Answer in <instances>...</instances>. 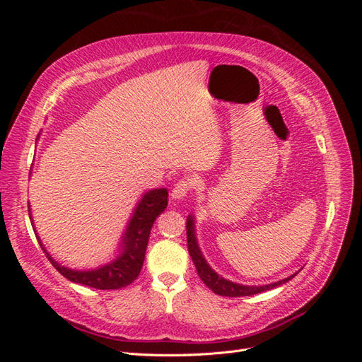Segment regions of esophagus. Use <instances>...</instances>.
Listing matches in <instances>:
<instances>
[{
    "label": "esophagus",
    "instance_id": "34e87169",
    "mask_svg": "<svg viewBox=\"0 0 362 362\" xmlns=\"http://www.w3.org/2000/svg\"><path fill=\"white\" fill-rule=\"evenodd\" d=\"M190 189H192V182L189 180H181L175 184V187L172 189V198L184 199L185 196L189 194Z\"/></svg>",
    "mask_w": 362,
    "mask_h": 362
}]
</instances>
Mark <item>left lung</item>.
<instances>
[{
	"label": "left lung",
	"mask_w": 362,
	"mask_h": 362,
	"mask_svg": "<svg viewBox=\"0 0 362 362\" xmlns=\"http://www.w3.org/2000/svg\"><path fill=\"white\" fill-rule=\"evenodd\" d=\"M187 246H189V254L194 262L196 272H198L199 278L204 281L205 286L213 290L216 294L226 296V298H240V296H254L258 293H262L266 290H272L278 286H282L287 281H290L293 276H288L282 281H278L275 284H269V286H240V284H234L231 281H226L222 276H218L217 273L206 264V261L204 259L199 246L196 243V237H194V221L193 217H187Z\"/></svg>",
	"instance_id": "1"
}]
</instances>
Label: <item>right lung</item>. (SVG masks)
I'll use <instances>...</instances> for the list:
<instances>
[{
  "label": "right lung",
  "instance_id": "obj_1",
  "mask_svg": "<svg viewBox=\"0 0 362 362\" xmlns=\"http://www.w3.org/2000/svg\"><path fill=\"white\" fill-rule=\"evenodd\" d=\"M168 196L169 194L166 189H156L145 193L144 198L139 202L133 217H131V222L125 231L122 242L124 252L120 254V257H117V259L112 262V264H107L101 269L89 272L66 269L49 257V254L40 242L39 245L42 250L45 252L47 258L51 261V264L66 279L98 290L124 288L139 276L145 261L151 228L154 225L156 218L164 211V208L168 206Z\"/></svg>",
  "mask_w": 362,
  "mask_h": 362
}]
</instances>
